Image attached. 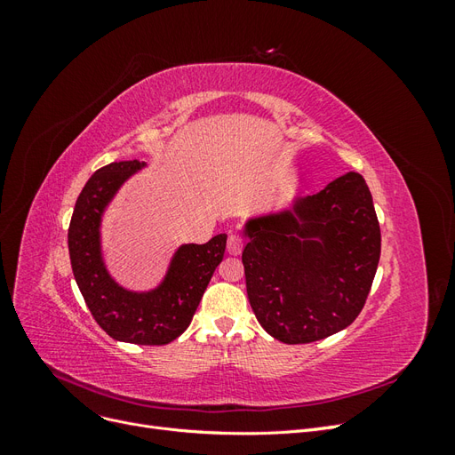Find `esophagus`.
I'll use <instances>...</instances> for the list:
<instances>
[{
    "instance_id": "34e87169",
    "label": "esophagus",
    "mask_w": 455,
    "mask_h": 455,
    "mask_svg": "<svg viewBox=\"0 0 455 455\" xmlns=\"http://www.w3.org/2000/svg\"><path fill=\"white\" fill-rule=\"evenodd\" d=\"M241 251H243V239L239 235H235V233H231L228 239V252L231 256H239Z\"/></svg>"
}]
</instances>
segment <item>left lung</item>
<instances>
[{
    "mask_svg": "<svg viewBox=\"0 0 455 455\" xmlns=\"http://www.w3.org/2000/svg\"><path fill=\"white\" fill-rule=\"evenodd\" d=\"M243 233L246 294L269 336L311 343L359 316L381 252L374 201L359 172L249 218Z\"/></svg>",
    "mask_w": 455,
    "mask_h": 455,
    "instance_id": "8db88e82",
    "label": "left lung"
}]
</instances>
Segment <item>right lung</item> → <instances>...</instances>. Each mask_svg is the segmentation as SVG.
<instances>
[{
  "label": "right lung",
  "mask_w": 455,
  "mask_h": 455,
  "mask_svg": "<svg viewBox=\"0 0 455 455\" xmlns=\"http://www.w3.org/2000/svg\"><path fill=\"white\" fill-rule=\"evenodd\" d=\"M146 163L117 161L96 171L76 201L68 249L79 292L108 336L136 346H164L189 326L214 269L224 258L226 233L209 243L180 244L157 286L131 291L109 273L102 251L104 212L121 186Z\"/></svg>",
  "instance_id": "obj_1"
}]
</instances>
